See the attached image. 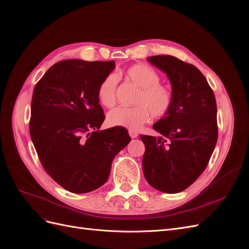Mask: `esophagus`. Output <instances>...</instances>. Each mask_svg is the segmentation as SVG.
<instances>
[{"label": "esophagus", "mask_w": 249, "mask_h": 249, "mask_svg": "<svg viewBox=\"0 0 249 249\" xmlns=\"http://www.w3.org/2000/svg\"><path fill=\"white\" fill-rule=\"evenodd\" d=\"M129 135L131 136V138H137L138 137V133L136 131H133V130L129 131Z\"/></svg>", "instance_id": "obj_1"}]
</instances>
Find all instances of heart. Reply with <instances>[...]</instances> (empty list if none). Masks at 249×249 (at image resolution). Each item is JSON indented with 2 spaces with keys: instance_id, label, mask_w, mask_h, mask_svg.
<instances>
[{
  "instance_id": "obj_1",
  "label": "heart",
  "mask_w": 249,
  "mask_h": 249,
  "mask_svg": "<svg viewBox=\"0 0 249 249\" xmlns=\"http://www.w3.org/2000/svg\"><path fill=\"white\" fill-rule=\"evenodd\" d=\"M125 78L139 88L134 107H117L109 112L108 123L112 126L138 130L148 122L152 114L159 118L167 114L172 105L170 90L160 84V76L154 69L144 64H135L125 71ZM117 77L110 73L103 80L97 90L100 102L112 107L116 102Z\"/></svg>"
}]
</instances>
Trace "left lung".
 <instances>
[{"mask_svg": "<svg viewBox=\"0 0 249 249\" xmlns=\"http://www.w3.org/2000/svg\"><path fill=\"white\" fill-rule=\"evenodd\" d=\"M147 61L166 73L172 105L153 127L160 136L140 138L145 145L142 168L147 183L165 193H178L206 169L217 142V106L213 90L194 65L170 55Z\"/></svg>", "mask_w": 249, "mask_h": 249, "instance_id": "obj_1", "label": "left lung"}]
</instances>
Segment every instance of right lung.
Segmentation results:
<instances>
[{
	"mask_svg": "<svg viewBox=\"0 0 249 249\" xmlns=\"http://www.w3.org/2000/svg\"><path fill=\"white\" fill-rule=\"evenodd\" d=\"M114 61H60L37 83L30 136L49 176L72 193L107 182L114 157L131 141L124 127L100 130L105 115L97 90Z\"/></svg>",
	"mask_w": 249,
	"mask_h": 249,
	"instance_id": "right-lung-1",
	"label": "right lung"
}]
</instances>
